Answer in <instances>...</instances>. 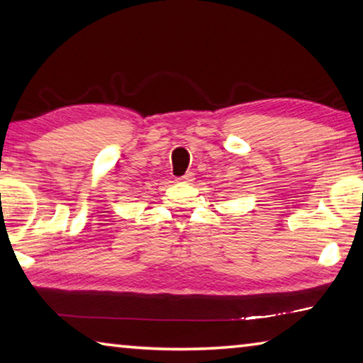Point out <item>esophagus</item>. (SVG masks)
I'll use <instances>...</instances> for the list:
<instances>
[{
	"label": "esophagus",
	"instance_id": "34e87169",
	"mask_svg": "<svg viewBox=\"0 0 363 363\" xmlns=\"http://www.w3.org/2000/svg\"><path fill=\"white\" fill-rule=\"evenodd\" d=\"M195 179V173H192V171H189V173H186L184 176H181V177H177V181L179 182H192Z\"/></svg>",
	"mask_w": 363,
	"mask_h": 363
}]
</instances>
